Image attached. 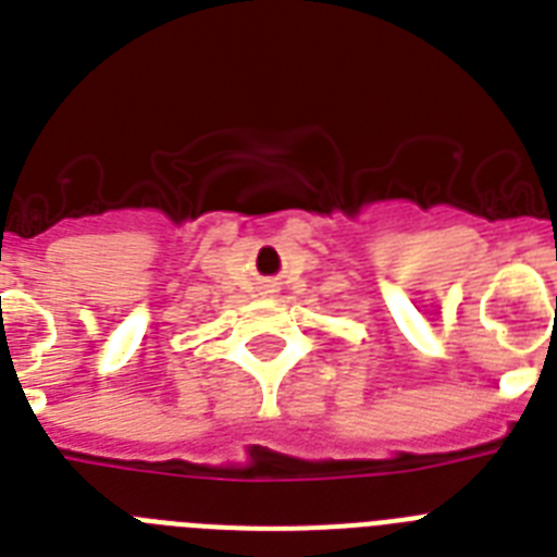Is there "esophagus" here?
<instances>
[{"label": "esophagus", "mask_w": 557, "mask_h": 557, "mask_svg": "<svg viewBox=\"0 0 557 557\" xmlns=\"http://www.w3.org/2000/svg\"><path fill=\"white\" fill-rule=\"evenodd\" d=\"M265 288V292L263 294H271V292H274V288H271V286H263Z\"/></svg>", "instance_id": "1"}]
</instances>
